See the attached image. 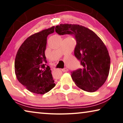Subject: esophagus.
<instances>
[{
	"mask_svg": "<svg viewBox=\"0 0 123 123\" xmlns=\"http://www.w3.org/2000/svg\"><path fill=\"white\" fill-rule=\"evenodd\" d=\"M62 71H63V72H67V71H68V69L67 68H64V69H62Z\"/></svg>",
	"mask_w": 123,
	"mask_h": 123,
	"instance_id": "1",
	"label": "esophagus"
}]
</instances>
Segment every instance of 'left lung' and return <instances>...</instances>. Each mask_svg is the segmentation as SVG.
Returning <instances> with one entry per match:
<instances>
[{
	"label": "left lung",
	"instance_id": "8db88e82",
	"mask_svg": "<svg viewBox=\"0 0 123 123\" xmlns=\"http://www.w3.org/2000/svg\"><path fill=\"white\" fill-rule=\"evenodd\" d=\"M55 32L60 35H73L76 38L74 54L82 67L71 73L75 85L87 92L97 91L105 84L110 69L111 58L105 43L93 31L80 25L60 24L55 26Z\"/></svg>",
	"mask_w": 123,
	"mask_h": 123
}]
</instances>
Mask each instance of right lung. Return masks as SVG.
Listing matches in <instances>:
<instances>
[{
    "mask_svg": "<svg viewBox=\"0 0 123 123\" xmlns=\"http://www.w3.org/2000/svg\"><path fill=\"white\" fill-rule=\"evenodd\" d=\"M54 28L52 26L30 36L17 52L14 65L16 78L34 93L43 94L55 86L49 67L43 63H47V38L54 32Z\"/></svg>",
    "mask_w": 123,
    "mask_h": 123,
    "instance_id": "1",
    "label": "right lung"
}]
</instances>
